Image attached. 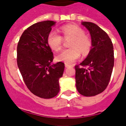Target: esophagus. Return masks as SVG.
I'll return each instance as SVG.
<instances>
[{"mask_svg": "<svg viewBox=\"0 0 126 126\" xmlns=\"http://www.w3.org/2000/svg\"><path fill=\"white\" fill-rule=\"evenodd\" d=\"M65 67H67V68L70 67V65H68V64H65Z\"/></svg>", "mask_w": 126, "mask_h": 126, "instance_id": "obj_1", "label": "esophagus"}]
</instances>
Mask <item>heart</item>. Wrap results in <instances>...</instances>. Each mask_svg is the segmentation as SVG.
Returning <instances> with one entry per match:
<instances>
[{"instance_id": "obj_1", "label": "heart", "mask_w": 126, "mask_h": 126, "mask_svg": "<svg viewBox=\"0 0 126 126\" xmlns=\"http://www.w3.org/2000/svg\"><path fill=\"white\" fill-rule=\"evenodd\" d=\"M65 38H71L69 47L71 48L63 50L56 59L59 61L71 65L77 61L81 55H87L91 48V41L89 37L84 34V31L80 27L74 24H68L60 28ZM63 38L55 31L50 32L47 36V44L55 51H59L62 47Z\"/></svg>"}]
</instances>
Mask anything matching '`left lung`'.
<instances>
[{
    "mask_svg": "<svg viewBox=\"0 0 126 126\" xmlns=\"http://www.w3.org/2000/svg\"><path fill=\"white\" fill-rule=\"evenodd\" d=\"M82 25L90 32L92 48L81 66L75 67L76 88L83 96H93L103 93L110 81L114 66L113 46L107 33L95 23L82 21Z\"/></svg>",
    "mask_w": 126,
    "mask_h": 126,
    "instance_id": "obj_1",
    "label": "left lung"
}]
</instances>
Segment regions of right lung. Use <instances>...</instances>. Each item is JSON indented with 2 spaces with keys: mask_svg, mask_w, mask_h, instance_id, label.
Wrapping results in <instances>:
<instances>
[{
  "mask_svg": "<svg viewBox=\"0 0 126 126\" xmlns=\"http://www.w3.org/2000/svg\"><path fill=\"white\" fill-rule=\"evenodd\" d=\"M56 22L34 23L23 32L17 48V65L23 81L32 93L42 98H51L60 90L59 79L65 65L52 63L53 54L47 44V36Z\"/></svg>",
  "mask_w": 126,
  "mask_h": 126,
  "instance_id": "right-lung-1",
  "label": "right lung"
}]
</instances>
